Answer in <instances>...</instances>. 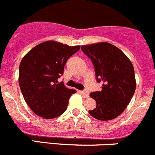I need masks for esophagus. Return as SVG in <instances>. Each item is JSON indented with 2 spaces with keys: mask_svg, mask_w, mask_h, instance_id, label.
<instances>
[{
  "mask_svg": "<svg viewBox=\"0 0 155 155\" xmlns=\"http://www.w3.org/2000/svg\"><path fill=\"white\" fill-rule=\"evenodd\" d=\"M80 93L83 95V97H85V98L89 97V92L87 91H81Z\"/></svg>",
  "mask_w": 155,
  "mask_h": 155,
  "instance_id": "esophagus-1",
  "label": "esophagus"
}]
</instances>
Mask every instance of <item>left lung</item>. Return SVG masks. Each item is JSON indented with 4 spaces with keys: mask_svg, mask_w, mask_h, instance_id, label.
<instances>
[{
    "mask_svg": "<svg viewBox=\"0 0 155 155\" xmlns=\"http://www.w3.org/2000/svg\"><path fill=\"white\" fill-rule=\"evenodd\" d=\"M81 50L93 64L97 82L103 83L100 91L91 93L97 105L89 114L100 120L115 118L135 91L134 67L120 49L107 42L81 46Z\"/></svg>",
    "mask_w": 155,
    "mask_h": 155,
    "instance_id": "1",
    "label": "left lung"
}]
</instances>
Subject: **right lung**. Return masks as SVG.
Returning a JSON list of instances; mask_svg holds the SVG:
<instances>
[{
  "mask_svg": "<svg viewBox=\"0 0 155 155\" xmlns=\"http://www.w3.org/2000/svg\"><path fill=\"white\" fill-rule=\"evenodd\" d=\"M80 46L49 41L37 45L25 55L19 67V85L25 101L37 115L46 119L60 116L76 91L58 79L64 74L68 58Z\"/></svg>",
  "mask_w": 155,
  "mask_h": 155,
  "instance_id": "obj_1",
  "label": "right lung"
}]
</instances>
